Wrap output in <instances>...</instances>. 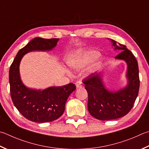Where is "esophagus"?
I'll list each match as a JSON object with an SVG mask.
<instances>
[{"mask_svg":"<svg viewBox=\"0 0 149 149\" xmlns=\"http://www.w3.org/2000/svg\"><path fill=\"white\" fill-rule=\"evenodd\" d=\"M75 85H76L77 88L82 87V86H83L82 83H81V81H77L76 83H75Z\"/></svg>","mask_w":149,"mask_h":149,"instance_id":"esophagus-1","label":"esophagus"}]
</instances>
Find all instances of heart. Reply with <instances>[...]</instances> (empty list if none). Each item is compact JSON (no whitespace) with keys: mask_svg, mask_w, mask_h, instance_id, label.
Returning a JSON list of instances; mask_svg holds the SVG:
<instances>
[{"mask_svg":"<svg viewBox=\"0 0 149 149\" xmlns=\"http://www.w3.org/2000/svg\"><path fill=\"white\" fill-rule=\"evenodd\" d=\"M96 53L94 52H85L77 55L70 63V66L75 69H80L88 65L93 60Z\"/></svg>","mask_w":149,"mask_h":149,"instance_id":"b5f03b06","label":"heart"}]
</instances>
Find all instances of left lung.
Masks as SVG:
<instances>
[{
  "label": "left lung",
  "mask_w": 149,
  "mask_h": 149,
  "mask_svg": "<svg viewBox=\"0 0 149 149\" xmlns=\"http://www.w3.org/2000/svg\"><path fill=\"white\" fill-rule=\"evenodd\" d=\"M111 40L115 49L122 51L115 58L127 63L128 85L117 92L107 91L103 84L100 73H93L83 80L88 93V112L101 120L116 119L128 114L133 107L139 89V68L136 57L125 45Z\"/></svg>",
  "instance_id": "left-lung-1"
}]
</instances>
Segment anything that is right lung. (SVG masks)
Returning a JSON list of instances; mask_svg holds the SVG:
<instances>
[{"label": "right lung", "mask_w": 149, "mask_h": 149, "mask_svg": "<svg viewBox=\"0 0 149 149\" xmlns=\"http://www.w3.org/2000/svg\"><path fill=\"white\" fill-rule=\"evenodd\" d=\"M58 40L35 38L18 51L10 66L9 82L12 102L24 117L35 123H49L62 116L67 99L76 86L70 83L64 86H51L43 91L29 88L21 80L19 64L26 53L32 51L51 50Z\"/></svg>", "instance_id": "obj_1"}]
</instances>
